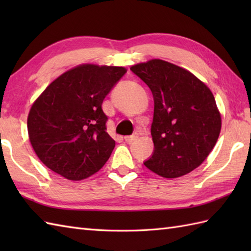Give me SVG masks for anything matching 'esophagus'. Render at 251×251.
I'll list each match as a JSON object with an SVG mask.
<instances>
[{
  "mask_svg": "<svg viewBox=\"0 0 251 251\" xmlns=\"http://www.w3.org/2000/svg\"><path fill=\"white\" fill-rule=\"evenodd\" d=\"M137 138H138V135H132V136H126L124 139L127 143H131L132 141L137 140Z\"/></svg>",
  "mask_w": 251,
  "mask_h": 251,
  "instance_id": "obj_1",
  "label": "esophagus"
}]
</instances>
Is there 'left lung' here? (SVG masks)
<instances>
[{
	"label": "left lung",
	"instance_id": "1",
	"mask_svg": "<svg viewBox=\"0 0 251 251\" xmlns=\"http://www.w3.org/2000/svg\"><path fill=\"white\" fill-rule=\"evenodd\" d=\"M130 70L151 89L154 152L146 167L163 178L191 173L215 148L221 114L207 85L186 69L162 59L137 63Z\"/></svg>",
	"mask_w": 251,
	"mask_h": 251
}]
</instances>
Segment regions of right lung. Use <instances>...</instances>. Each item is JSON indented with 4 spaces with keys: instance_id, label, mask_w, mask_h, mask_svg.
Here are the masks:
<instances>
[{
    "instance_id": "obj_1",
    "label": "right lung",
    "mask_w": 251,
    "mask_h": 251,
    "mask_svg": "<svg viewBox=\"0 0 251 251\" xmlns=\"http://www.w3.org/2000/svg\"><path fill=\"white\" fill-rule=\"evenodd\" d=\"M126 68L83 63L54 79L32 104L28 135L40 161L68 180L103 167L115 147L101 105Z\"/></svg>"
}]
</instances>
